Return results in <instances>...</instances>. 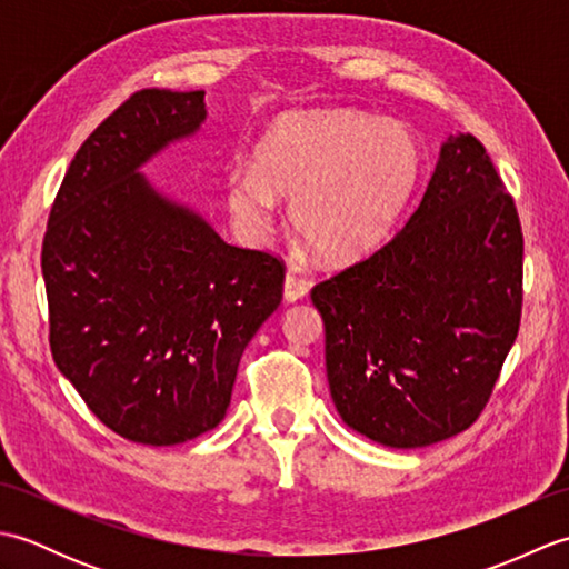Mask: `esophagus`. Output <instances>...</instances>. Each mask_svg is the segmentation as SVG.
I'll use <instances>...</instances> for the list:
<instances>
[{"label":"esophagus","instance_id":"1","mask_svg":"<svg viewBox=\"0 0 569 569\" xmlns=\"http://www.w3.org/2000/svg\"><path fill=\"white\" fill-rule=\"evenodd\" d=\"M306 293H308V283L303 281V278L296 276V273H286L283 298L288 300V303H296V300H300Z\"/></svg>","mask_w":569,"mask_h":569}]
</instances>
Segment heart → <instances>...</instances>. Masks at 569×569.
<instances>
[{
	"label": "heart",
	"mask_w": 569,
	"mask_h": 569,
	"mask_svg": "<svg viewBox=\"0 0 569 569\" xmlns=\"http://www.w3.org/2000/svg\"><path fill=\"white\" fill-rule=\"evenodd\" d=\"M418 173V141L403 124L349 110L293 114L261 139L251 173L227 180V204L261 237L276 198H293L300 239L325 261L349 263L389 237Z\"/></svg>",
	"instance_id": "1"
}]
</instances>
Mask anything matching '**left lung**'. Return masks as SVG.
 Here are the masks:
<instances>
[{"instance_id":"left-lung-1","label":"left lung","mask_w":569,"mask_h":569,"mask_svg":"<svg viewBox=\"0 0 569 569\" xmlns=\"http://www.w3.org/2000/svg\"><path fill=\"white\" fill-rule=\"evenodd\" d=\"M310 298L349 428L389 447L467 430L489 403L523 306L521 220L485 143H442L401 232Z\"/></svg>"}]
</instances>
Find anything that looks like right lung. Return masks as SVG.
<instances>
[{
	"label": "right lung",
	"mask_w": 569,
	"mask_h": 569,
	"mask_svg": "<svg viewBox=\"0 0 569 569\" xmlns=\"http://www.w3.org/2000/svg\"><path fill=\"white\" fill-rule=\"evenodd\" d=\"M204 114L202 90L131 94L82 141L43 237L56 367L139 445L186 442L224 418L239 359L283 298L281 259L227 244L139 173Z\"/></svg>",
	"instance_id": "right-lung-1"
}]
</instances>
